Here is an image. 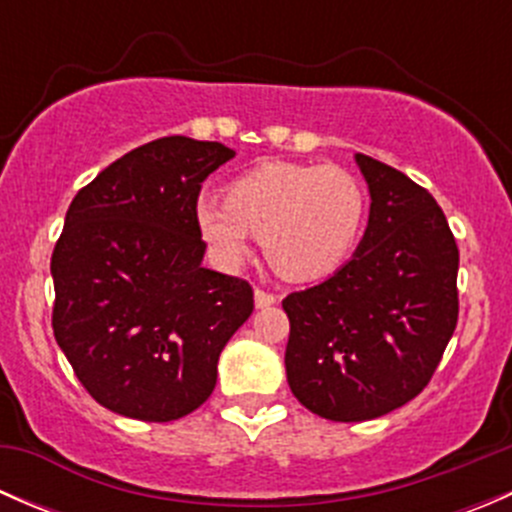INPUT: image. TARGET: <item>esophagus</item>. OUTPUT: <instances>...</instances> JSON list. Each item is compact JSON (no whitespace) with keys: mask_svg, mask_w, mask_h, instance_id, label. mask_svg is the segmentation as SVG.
I'll return each instance as SVG.
<instances>
[{"mask_svg":"<svg viewBox=\"0 0 512 512\" xmlns=\"http://www.w3.org/2000/svg\"><path fill=\"white\" fill-rule=\"evenodd\" d=\"M272 304H277V294L265 292V289H255V307L257 309L272 307Z\"/></svg>","mask_w":512,"mask_h":512,"instance_id":"esophagus-1","label":"esophagus"}]
</instances>
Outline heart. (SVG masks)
I'll return each instance as SVG.
<instances>
[{"mask_svg":"<svg viewBox=\"0 0 512 512\" xmlns=\"http://www.w3.org/2000/svg\"><path fill=\"white\" fill-rule=\"evenodd\" d=\"M366 220V190L339 165L262 163L232 180L225 198H200L195 225L223 267H237L260 235L285 280L332 275L349 260Z\"/></svg>","mask_w":512,"mask_h":512,"instance_id":"b5f03b06","label":"heart"}]
</instances>
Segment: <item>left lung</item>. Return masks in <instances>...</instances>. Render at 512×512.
I'll list each match as a JSON object with an SVG mask.
<instances>
[{"instance_id": "obj_1", "label": "left lung", "mask_w": 512, "mask_h": 512, "mask_svg": "<svg viewBox=\"0 0 512 512\" xmlns=\"http://www.w3.org/2000/svg\"><path fill=\"white\" fill-rule=\"evenodd\" d=\"M369 225L329 280L282 299L292 394L329 421H369L431 381L458 322V247L433 195L356 153Z\"/></svg>"}]
</instances>
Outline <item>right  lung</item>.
Instances as JSON below:
<instances>
[{
    "instance_id": "obj_1",
    "label": "right lung",
    "mask_w": 512,
    "mask_h": 512,
    "mask_svg": "<svg viewBox=\"0 0 512 512\" xmlns=\"http://www.w3.org/2000/svg\"><path fill=\"white\" fill-rule=\"evenodd\" d=\"M235 151L165 136L96 175L51 255L56 344L113 414L175 421L208 401L218 359L255 309L240 277L203 267L200 185Z\"/></svg>"
}]
</instances>
